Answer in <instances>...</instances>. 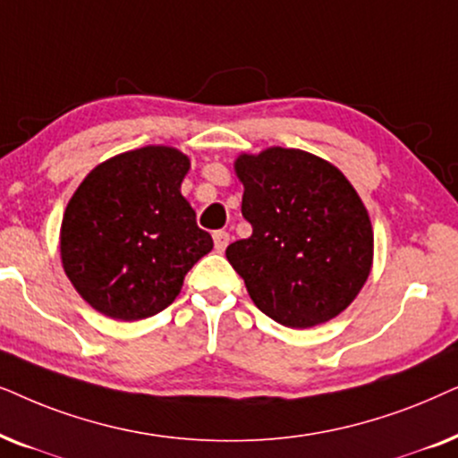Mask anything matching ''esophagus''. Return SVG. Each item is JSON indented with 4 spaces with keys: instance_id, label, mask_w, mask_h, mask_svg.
<instances>
[{
    "instance_id": "34e87169",
    "label": "esophagus",
    "mask_w": 458,
    "mask_h": 458,
    "mask_svg": "<svg viewBox=\"0 0 458 458\" xmlns=\"http://www.w3.org/2000/svg\"><path fill=\"white\" fill-rule=\"evenodd\" d=\"M228 242H230V234L225 233V230H216V233H213V245H216L219 253L225 251Z\"/></svg>"
}]
</instances>
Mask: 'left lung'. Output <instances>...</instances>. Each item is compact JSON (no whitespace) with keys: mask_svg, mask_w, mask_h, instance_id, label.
<instances>
[{"mask_svg":"<svg viewBox=\"0 0 458 458\" xmlns=\"http://www.w3.org/2000/svg\"><path fill=\"white\" fill-rule=\"evenodd\" d=\"M253 233L225 258L255 306L280 325L308 328L344 312L373 266V225L344 174L325 158L272 146L234 163Z\"/></svg>","mask_w":458,"mask_h":458,"instance_id":"obj_1","label":"left lung"}]
</instances>
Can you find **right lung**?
<instances>
[{"label": "right lung", "mask_w": 458, "mask_h": 458, "mask_svg": "<svg viewBox=\"0 0 458 458\" xmlns=\"http://www.w3.org/2000/svg\"><path fill=\"white\" fill-rule=\"evenodd\" d=\"M188 169V157L172 146H144L100 163L71 197L60 258L79 295L100 314H158L213 249L180 192Z\"/></svg>", "instance_id": "right-lung-1"}]
</instances>
